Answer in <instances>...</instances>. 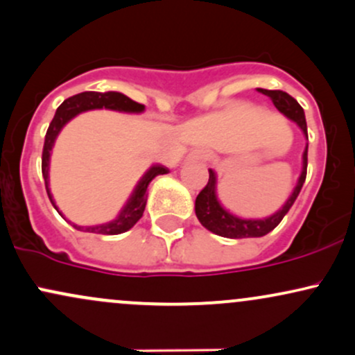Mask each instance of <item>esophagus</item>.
<instances>
[{
    "label": "esophagus",
    "mask_w": 355,
    "mask_h": 355,
    "mask_svg": "<svg viewBox=\"0 0 355 355\" xmlns=\"http://www.w3.org/2000/svg\"><path fill=\"white\" fill-rule=\"evenodd\" d=\"M189 160L191 162H207L209 160V152L203 148H193L189 153Z\"/></svg>",
    "instance_id": "obj_1"
}]
</instances>
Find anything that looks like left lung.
Returning <instances> with one entry per match:
<instances>
[{"mask_svg":"<svg viewBox=\"0 0 355 355\" xmlns=\"http://www.w3.org/2000/svg\"><path fill=\"white\" fill-rule=\"evenodd\" d=\"M259 92L262 93V95L268 96L279 112H282L285 116L294 120L295 123L302 128L305 137H307V123H305L304 108L297 103L295 98H292L288 93L282 92V89L259 88ZM305 177H307V148H305L304 152V166H302V173H300L299 183H297L294 191H292L291 198H288L287 203H285L282 209L268 218L243 220V218L234 217V215L229 214V211H225L222 207H220L217 195H215V173L214 170H209V182H207V185L203 187L200 193L197 195V200H195V214H197V218L200 220V223L207 230L214 232V234L220 235V237H227V239L263 237V235H267L268 232L274 230L275 227L282 222L285 214H287V211L291 210V207L294 205L297 197H299L300 190H302Z\"/></svg>","mask_w":355,"mask_h":355,"instance_id":"obj_1","label":"left lung"}]
</instances>
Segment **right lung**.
<instances>
[{
  "instance_id": "add662e5",
  "label": "right lung",
  "mask_w": 355,
  "mask_h": 355,
  "mask_svg": "<svg viewBox=\"0 0 355 355\" xmlns=\"http://www.w3.org/2000/svg\"><path fill=\"white\" fill-rule=\"evenodd\" d=\"M112 108V110H120V112H141L145 107L141 103H137L128 96L121 95L116 92H108V93H98V92H83L78 95H73L70 98H67L63 103L60 105L56 110L55 116H53L50 126H48V132L44 135V145H43V155H42V172L44 178V187H46L48 197L55 207L50 190H48V165H50V152L55 144V138L60 133V130L63 128V125L68 120H71L73 116L78 115L81 112H87V110L93 108ZM168 170L162 165H155L148 172L145 173V177L141 178L140 183L137 185L135 191H133L132 198L125 205V209L121 210V214L118 215L116 220L110 223H103V225L96 227H78L73 225L76 230L83 232H92V234H101V235H116L123 234V232L130 230L133 225L141 218L144 215L145 205H146V189H148L150 182L153 180L158 175H165ZM56 209V207H55ZM58 210V209H56Z\"/></svg>"
}]
</instances>
